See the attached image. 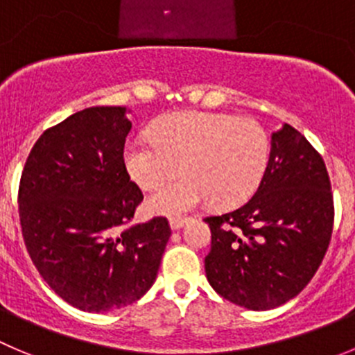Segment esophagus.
I'll list each match as a JSON object with an SVG mask.
<instances>
[{"label": "esophagus", "instance_id": "34e87169", "mask_svg": "<svg viewBox=\"0 0 355 355\" xmlns=\"http://www.w3.org/2000/svg\"><path fill=\"white\" fill-rule=\"evenodd\" d=\"M168 223H171L172 230H180V228L184 226V223H187V218H184V216H171V218H168Z\"/></svg>", "mask_w": 355, "mask_h": 355}]
</instances>
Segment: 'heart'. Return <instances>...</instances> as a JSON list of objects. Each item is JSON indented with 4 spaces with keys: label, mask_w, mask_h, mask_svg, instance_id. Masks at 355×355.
Listing matches in <instances>:
<instances>
[{
    "label": "heart",
    "mask_w": 355,
    "mask_h": 355,
    "mask_svg": "<svg viewBox=\"0 0 355 355\" xmlns=\"http://www.w3.org/2000/svg\"><path fill=\"white\" fill-rule=\"evenodd\" d=\"M270 158L266 130L251 118L183 111L162 118L150 137L125 146V165L143 190H155L150 207L172 214L211 200L234 207L248 200L261 183Z\"/></svg>",
    "instance_id": "obj_1"
}]
</instances>
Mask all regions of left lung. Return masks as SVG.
Listing matches in <instances>:
<instances>
[{"label": "left lung", "mask_w": 355, "mask_h": 355, "mask_svg": "<svg viewBox=\"0 0 355 355\" xmlns=\"http://www.w3.org/2000/svg\"><path fill=\"white\" fill-rule=\"evenodd\" d=\"M335 205L319 151L286 123L272 134L256 193L235 211L209 216L205 275L219 296L249 310L284 305L303 291L331 241Z\"/></svg>", "instance_id": "left-lung-1"}]
</instances>
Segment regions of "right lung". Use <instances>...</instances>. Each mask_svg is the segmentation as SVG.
<instances>
[{
  "mask_svg": "<svg viewBox=\"0 0 355 355\" xmlns=\"http://www.w3.org/2000/svg\"><path fill=\"white\" fill-rule=\"evenodd\" d=\"M132 123L121 106H94L46 129L19 183L26 249L69 305L110 312L137 302L157 279L171 226L132 225L143 191L123 160Z\"/></svg>",
  "mask_w": 355,
  "mask_h": 355,
  "instance_id": "obj_1",
  "label": "right lung"
}]
</instances>
